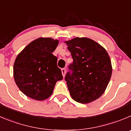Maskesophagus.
Here are the masks:
<instances>
[{
  "label": "esophagus",
  "mask_w": 131,
  "mask_h": 131,
  "mask_svg": "<svg viewBox=\"0 0 131 131\" xmlns=\"http://www.w3.org/2000/svg\"><path fill=\"white\" fill-rule=\"evenodd\" d=\"M66 70L65 68H62V75H63V77H65V75H66Z\"/></svg>",
  "instance_id": "34e87169"
}]
</instances>
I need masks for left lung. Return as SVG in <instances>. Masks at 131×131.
<instances>
[{
  "instance_id": "1",
  "label": "left lung",
  "mask_w": 131,
  "mask_h": 131,
  "mask_svg": "<svg viewBox=\"0 0 131 131\" xmlns=\"http://www.w3.org/2000/svg\"><path fill=\"white\" fill-rule=\"evenodd\" d=\"M66 43L73 59L65 77L69 93L76 102L90 103L103 94L109 83L112 74L110 57L90 38L77 37Z\"/></svg>"
}]
</instances>
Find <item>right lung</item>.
Wrapping results in <instances>:
<instances>
[{"instance_id":"obj_1","label":"right lung","mask_w":131,"mask_h":131,"mask_svg":"<svg viewBox=\"0 0 131 131\" xmlns=\"http://www.w3.org/2000/svg\"><path fill=\"white\" fill-rule=\"evenodd\" d=\"M58 40L39 38L27 45L18 54L13 76L20 90L27 96L43 100L52 94L58 80L63 79L57 66V57L52 54Z\"/></svg>"}]
</instances>
